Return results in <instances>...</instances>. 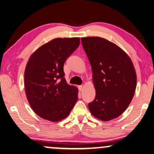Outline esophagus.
I'll use <instances>...</instances> for the list:
<instances>
[{
    "mask_svg": "<svg viewBox=\"0 0 154 154\" xmlns=\"http://www.w3.org/2000/svg\"><path fill=\"white\" fill-rule=\"evenodd\" d=\"M78 88H79V90L80 91H83V89H84V86H82V85L78 86Z\"/></svg>",
    "mask_w": 154,
    "mask_h": 154,
    "instance_id": "34e87169",
    "label": "esophagus"
}]
</instances>
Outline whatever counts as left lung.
Segmentation results:
<instances>
[{
	"mask_svg": "<svg viewBox=\"0 0 154 154\" xmlns=\"http://www.w3.org/2000/svg\"><path fill=\"white\" fill-rule=\"evenodd\" d=\"M92 68L96 98L88 103L91 113L107 121L120 116L131 103L137 85L135 68L119 47L99 37L82 38Z\"/></svg>",
	"mask_w": 154,
	"mask_h": 154,
	"instance_id": "8db88e82",
	"label": "left lung"
}]
</instances>
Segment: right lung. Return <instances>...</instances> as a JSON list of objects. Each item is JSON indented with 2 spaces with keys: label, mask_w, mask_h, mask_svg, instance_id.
<instances>
[{
  "label": "right lung",
  "mask_w": 154,
  "mask_h": 154,
  "mask_svg": "<svg viewBox=\"0 0 154 154\" xmlns=\"http://www.w3.org/2000/svg\"><path fill=\"white\" fill-rule=\"evenodd\" d=\"M79 42V38L54 39L39 47L27 63L26 95L33 111L44 119H63L77 101L78 89L67 84L63 66Z\"/></svg>",
  "instance_id": "1"
}]
</instances>
